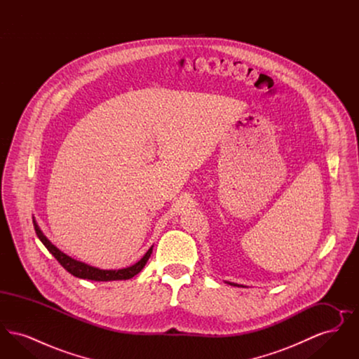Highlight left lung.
I'll return each mask as SVG.
<instances>
[{"label": "left lung", "mask_w": 359, "mask_h": 359, "mask_svg": "<svg viewBox=\"0 0 359 359\" xmlns=\"http://www.w3.org/2000/svg\"><path fill=\"white\" fill-rule=\"evenodd\" d=\"M230 285H234V287H242V285H239V284H236V283H229Z\"/></svg>", "instance_id": "left-lung-1"}]
</instances>
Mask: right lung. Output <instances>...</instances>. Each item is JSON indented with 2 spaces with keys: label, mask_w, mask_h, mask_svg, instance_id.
Masks as SVG:
<instances>
[{
  "label": "right lung",
  "mask_w": 359,
  "mask_h": 359,
  "mask_svg": "<svg viewBox=\"0 0 359 359\" xmlns=\"http://www.w3.org/2000/svg\"><path fill=\"white\" fill-rule=\"evenodd\" d=\"M34 231L37 234L39 239L43 242V245L48 249V252L51 253L52 256L55 257L59 264L69 272V273L79 277V278H86V280H93V281H114V280H129L132 277H135L137 273H140L142 271V268L145 266L147 261L149 259V257L152 255L154 246L149 248V250L144 255V257L137 261L135 265L123 268V269H118V271H104V269H98L94 266H90L85 262L76 261L74 258L67 256L66 253H63L62 250H59L55 245H52L50 239L47 238L43 231L40 230L39 224L36 223L34 219Z\"/></svg>",
  "instance_id": "1"
}]
</instances>
